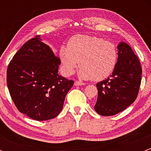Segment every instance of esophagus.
I'll use <instances>...</instances> for the list:
<instances>
[{"label": "esophagus", "instance_id": "34e87169", "mask_svg": "<svg viewBox=\"0 0 151 151\" xmlns=\"http://www.w3.org/2000/svg\"><path fill=\"white\" fill-rule=\"evenodd\" d=\"M84 85V83H82V82L80 81H78V80H76L75 82H74V85H76V86H79V85Z\"/></svg>", "mask_w": 151, "mask_h": 151}]
</instances>
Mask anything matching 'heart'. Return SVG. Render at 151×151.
<instances>
[{
	"label": "heart",
	"mask_w": 151,
	"mask_h": 151,
	"mask_svg": "<svg viewBox=\"0 0 151 151\" xmlns=\"http://www.w3.org/2000/svg\"><path fill=\"white\" fill-rule=\"evenodd\" d=\"M60 57L66 75L74 74L80 61V77L99 81L114 71L118 53L112 42L97 36L76 35L69 39L67 47H61Z\"/></svg>",
	"instance_id": "obj_1"
}]
</instances>
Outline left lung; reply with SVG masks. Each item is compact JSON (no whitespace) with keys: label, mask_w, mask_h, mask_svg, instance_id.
Segmentation results:
<instances>
[{"label":"left lung","mask_w":151,"mask_h":151,"mask_svg":"<svg viewBox=\"0 0 151 151\" xmlns=\"http://www.w3.org/2000/svg\"><path fill=\"white\" fill-rule=\"evenodd\" d=\"M118 59L110 77L96 84L98 98L94 109L103 116L122 112L136 100L141 84L142 67L127 44L118 46Z\"/></svg>","instance_id":"1"}]
</instances>
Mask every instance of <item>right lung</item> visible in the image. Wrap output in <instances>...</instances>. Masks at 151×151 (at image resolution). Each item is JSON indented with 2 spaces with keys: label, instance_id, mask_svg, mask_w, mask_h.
I'll list each match as a JSON object with an SVG mask.
<instances>
[{
  "label": "right lung",
  "instance_id": "obj_1",
  "mask_svg": "<svg viewBox=\"0 0 151 151\" xmlns=\"http://www.w3.org/2000/svg\"><path fill=\"white\" fill-rule=\"evenodd\" d=\"M39 36L25 42L14 55L6 82L18 110L40 121L58 115L74 81L58 74L60 59Z\"/></svg>",
  "mask_w": 151,
  "mask_h": 151
}]
</instances>
